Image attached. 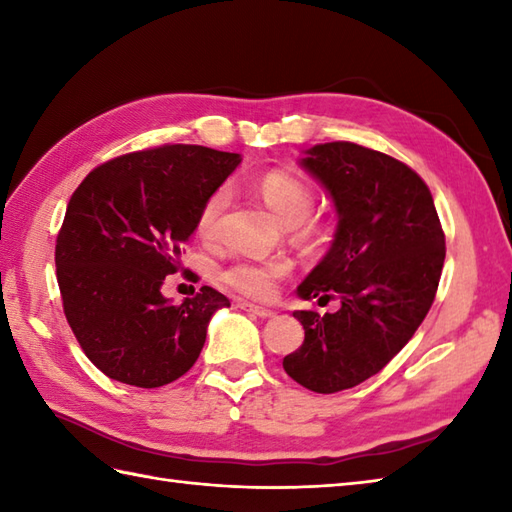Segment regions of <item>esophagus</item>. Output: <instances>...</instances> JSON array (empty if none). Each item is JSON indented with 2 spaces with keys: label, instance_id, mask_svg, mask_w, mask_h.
I'll return each instance as SVG.
<instances>
[{
  "label": "esophagus",
  "instance_id": "esophagus-1",
  "mask_svg": "<svg viewBox=\"0 0 512 512\" xmlns=\"http://www.w3.org/2000/svg\"><path fill=\"white\" fill-rule=\"evenodd\" d=\"M239 308L242 310H246V312H250V314H255V317H259V319H270V317H275V310H270V308H262V306H255V303H248V301H244V303H237Z\"/></svg>",
  "mask_w": 512,
  "mask_h": 512
}]
</instances>
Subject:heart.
Instances as JSON below:
<instances>
[{
    "label": "heart",
    "mask_w": 512,
    "mask_h": 512,
    "mask_svg": "<svg viewBox=\"0 0 512 512\" xmlns=\"http://www.w3.org/2000/svg\"><path fill=\"white\" fill-rule=\"evenodd\" d=\"M255 189L281 222L288 224L292 239L299 244H317L323 237V228L312 220L314 189L290 171L273 169L255 182ZM228 191L215 189L200 206L195 217V233L204 242H213L220 228V217L226 209ZM290 273L286 259H239L222 270V281L237 295L248 299L273 297L277 284Z\"/></svg>",
    "instance_id": "b5f03b06"
}]
</instances>
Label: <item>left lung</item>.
Here are the masks:
<instances>
[{
  "mask_svg": "<svg viewBox=\"0 0 512 512\" xmlns=\"http://www.w3.org/2000/svg\"><path fill=\"white\" fill-rule=\"evenodd\" d=\"M301 165L330 191L339 228L297 292L341 308L295 312L306 339L284 369L310 391L336 394L378 374L416 334L447 246L431 191L405 162L336 140L312 147Z\"/></svg>",
  "mask_w": 512,
  "mask_h": 512,
  "instance_id": "left-lung-1",
  "label": "left lung"
}]
</instances>
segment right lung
<instances>
[{
  "label": "right lung",
  "instance_id": "add662e5",
  "mask_svg": "<svg viewBox=\"0 0 512 512\" xmlns=\"http://www.w3.org/2000/svg\"><path fill=\"white\" fill-rule=\"evenodd\" d=\"M239 154L200 145L132 151L76 187L54 248L63 312L85 356L118 383L162 387L198 361L222 292L202 286L180 306L162 297L180 270L202 202Z\"/></svg>",
  "mask_w": 512,
  "mask_h": 512
}]
</instances>
